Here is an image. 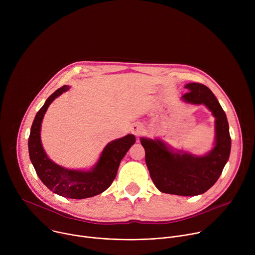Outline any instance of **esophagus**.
Returning <instances> with one entry per match:
<instances>
[{"mask_svg":"<svg viewBox=\"0 0 255 255\" xmlns=\"http://www.w3.org/2000/svg\"><path fill=\"white\" fill-rule=\"evenodd\" d=\"M131 131H132V133H133L135 136H141V135H143L145 129H144V126H143L141 123H138V122H137V123H135V124L132 125Z\"/></svg>","mask_w":255,"mask_h":255,"instance_id":"34e87169","label":"esophagus"}]
</instances>
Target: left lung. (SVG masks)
I'll return each instance as SVG.
<instances>
[{"mask_svg":"<svg viewBox=\"0 0 255 255\" xmlns=\"http://www.w3.org/2000/svg\"><path fill=\"white\" fill-rule=\"evenodd\" d=\"M190 92L183 96L187 103L208 107L216 118L215 147L204 156L187 152L173 153L160 140L141 138L145 161L155 187L162 193L197 196L207 192L219 178L228 161L231 137L226 114L211 90L199 83L186 86Z\"/></svg>","mask_w":255,"mask_h":255,"instance_id":"left-lung-1","label":"left lung"}]
</instances>
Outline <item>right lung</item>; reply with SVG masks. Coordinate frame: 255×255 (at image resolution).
Wrapping results in <instances>:
<instances>
[{"mask_svg":"<svg viewBox=\"0 0 255 255\" xmlns=\"http://www.w3.org/2000/svg\"><path fill=\"white\" fill-rule=\"evenodd\" d=\"M68 89L63 86L56 90L36 114L28 140L29 156L36 173L50 191L64 198L86 199L103 193L112 185L121 160L135 143V137L129 134L109 143L98 163L90 171L66 169L52 162L41 145V122L52 101Z\"/></svg>","mask_w":255,"mask_h":255,"instance_id":"right-lung-1","label":"right lung"}]
</instances>
